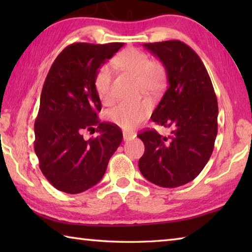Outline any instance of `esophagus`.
Masks as SVG:
<instances>
[{
  "mask_svg": "<svg viewBox=\"0 0 252 252\" xmlns=\"http://www.w3.org/2000/svg\"><path fill=\"white\" fill-rule=\"evenodd\" d=\"M134 138H135V134L129 133V132H123V139H125V141H129V140H132Z\"/></svg>",
  "mask_w": 252,
  "mask_h": 252,
  "instance_id": "esophagus-1",
  "label": "esophagus"
}]
</instances>
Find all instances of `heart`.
Listing matches in <instances>:
<instances>
[{
    "mask_svg": "<svg viewBox=\"0 0 252 252\" xmlns=\"http://www.w3.org/2000/svg\"><path fill=\"white\" fill-rule=\"evenodd\" d=\"M117 69L127 72L138 78L139 89L147 95L156 97L162 94L169 81L167 65L160 60H151L147 53L135 48L121 51L111 62ZM112 69L108 64L102 65L94 76V88L100 99L108 102L111 99ZM151 103L148 100L120 102L108 112L114 125L126 131L133 130L151 112Z\"/></svg>",
    "mask_w": 252,
    "mask_h": 252,
    "instance_id": "obj_1",
    "label": "heart"
}]
</instances>
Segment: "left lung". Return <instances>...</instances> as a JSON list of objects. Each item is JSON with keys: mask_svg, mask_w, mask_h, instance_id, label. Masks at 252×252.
<instances>
[{"mask_svg": "<svg viewBox=\"0 0 252 252\" xmlns=\"http://www.w3.org/2000/svg\"><path fill=\"white\" fill-rule=\"evenodd\" d=\"M143 46L169 71L168 89L151 120L172 131L168 136L153 129L138 134L146 148L139 169L157 186L177 188L192 181L210 159L218 132V102L206 66L190 46L178 40Z\"/></svg>", "mask_w": 252, "mask_h": 252, "instance_id": "obj_1", "label": "left lung"}]
</instances>
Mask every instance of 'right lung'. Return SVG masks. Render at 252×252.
Listing matches in <instances>:
<instances>
[{"instance_id":"obj_1","label":"right lung","mask_w":252,"mask_h":252,"mask_svg":"<svg viewBox=\"0 0 252 252\" xmlns=\"http://www.w3.org/2000/svg\"><path fill=\"white\" fill-rule=\"evenodd\" d=\"M123 45L71 44L46 75L34 123V151L42 173L55 189L75 194L95 186L120 146V127L97 119L101 101L94 76ZM91 129L99 135L84 140L82 133Z\"/></svg>"}]
</instances>
